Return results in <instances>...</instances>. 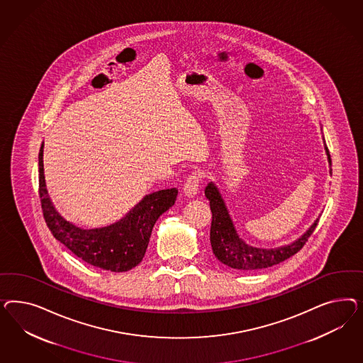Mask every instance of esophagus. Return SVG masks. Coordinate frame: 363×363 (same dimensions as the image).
I'll list each match as a JSON object with an SVG mask.
<instances>
[{
	"label": "esophagus",
	"instance_id": "1",
	"mask_svg": "<svg viewBox=\"0 0 363 363\" xmlns=\"http://www.w3.org/2000/svg\"><path fill=\"white\" fill-rule=\"evenodd\" d=\"M202 181V174L199 172H193L190 176L187 177L186 182L184 185V193L187 197H194L201 186Z\"/></svg>",
	"mask_w": 363,
	"mask_h": 363
}]
</instances>
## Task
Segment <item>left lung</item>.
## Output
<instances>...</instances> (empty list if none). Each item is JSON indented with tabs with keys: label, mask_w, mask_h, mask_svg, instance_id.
<instances>
[{
	"label": "left lung",
	"mask_w": 363,
	"mask_h": 363,
	"mask_svg": "<svg viewBox=\"0 0 363 363\" xmlns=\"http://www.w3.org/2000/svg\"><path fill=\"white\" fill-rule=\"evenodd\" d=\"M325 150L328 154L329 165H331L329 149L326 145ZM205 196L210 201V209L213 214L210 228V243L213 253L220 262L237 270H258L284 262L285 259L293 257L303 247V245L313 234L319 220V218L314 220V223L308 230L305 231L297 241L291 242L290 245L275 249L254 247L247 245L238 235V231L233 223L229 210L226 208L220 190L214 182H210L206 186Z\"/></svg>",
	"instance_id": "8db88e82"
}]
</instances>
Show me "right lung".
<instances>
[{
  "mask_svg": "<svg viewBox=\"0 0 363 363\" xmlns=\"http://www.w3.org/2000/svg\"><path fill=\"white\" fill-rule=\"evenodd\" d=\"M40 198L45 222L55 240L85 261L114 273L128 272L143 261L154 223L176 202L178 189L150 193L121 220L105 228L82 229L65 220L48 194L44 176V143L38 154Z\"/></svg>",
  "mask_w": 363,
  "mask_h": 363,
  "instance_id": "right-lung-1",
  "label": "right lung"
}]
</instances>
